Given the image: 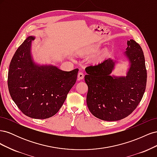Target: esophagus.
Returning a JSON list of instances; mask_svg holds the SVG:
<instances>
[{"label":"esophagus","instance_id":"esophagus-1","mask_svg":"<svg viewBox=\"0 0 157 157\" xmlns=\"http://www.w3.org/2000/svg\"><path fill=\"white\" fill-rule=\"evenodd\" d=\"M84 78V74L82 72H79L78 74V80H82Z\"/></svg>","mask_w":157,"mask_h":157}]
</instances>
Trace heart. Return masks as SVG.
Segmentation results:
<instances>
[{"label":"heart","mask_w":157,"mask_h":157,"mask_svg":"<svg viewBox=\"0 0 157 157\" xmlns=\"http://www.w3.org/2000/svg\"><path fill=\"white\" fill-rule=\"evenodd\" d=\"M100 44H96V45H93L90 48L86 49V50H82L81 51H79L78 54L82 56H86L88 54H90L92 53H94V52H96L99 50V48H100ZM109 54V50L107 49H105L100 54H99L98 56H96V58L94 59V62H99V61H101L105 59L106 57Z\"/></svg>","instance_id":"heart-1"}]
</instances>
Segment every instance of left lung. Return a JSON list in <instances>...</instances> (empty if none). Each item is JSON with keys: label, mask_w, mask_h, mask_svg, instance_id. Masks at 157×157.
<instances>
[{"label": "left lung", "mask_w": 157, "mask_h": 157, "mask_svg": "<svg viewBox=\"0 0 157 157\" xmlns=\"http://www.w3.org/2000/svg\"><path fill=\"white\" fill-rule=\"evenodd\" d=\"M124 55L129 61L126 76L111 75L117 59L109 58L86 68L84 80L88 87L86 103L94 116L105 121L122 119L141 101L147 83L145 57L133 39L127 41Z\"/></svg>", "instance_id": "obj_1"}]
</instances>
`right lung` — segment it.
<instances>
[{
	"label": "right lung",
	"instance_id": "obj_1",
	"mask_svg": "<svg viewBox=\"0 0 157 157\" xmlns=\"http://www.w3.org/2000/svg\"><path fill=\"white\" fill-rule=\"evenodd\" d=\"M35 38L28 36L14 54L8 86L13 101L24 115L45 119L56 115L63 105L78 69L64 71L52 65L36 63L31 54Z\"/></svg>",
	"mask_w": 157,
	"mask_h": 157
}]
</instances>
